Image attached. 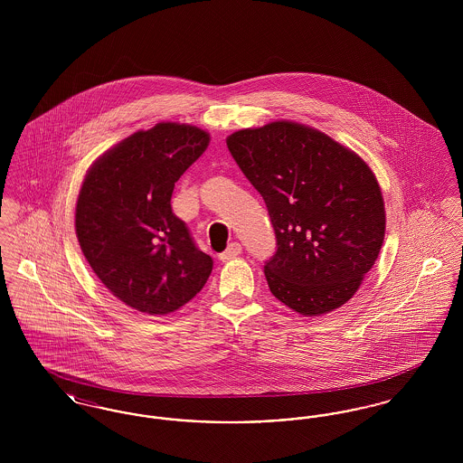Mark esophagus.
Segmentation results:
<instances>
[{"mask_svg": "<svg viewBox=\"0 0 463 463\" xmlns=\"http://www.w3.org/2000/svg\"><path fill=\"white\" fill-rule=\"evenodd\" d=\"M241 251L242 248L240 242H231V244L227 246V250L222 251L221 255H219V259H221L222 262H225V260L236 259L238 255H241Z\"/></svg>", "mask_w": 463, "mask_h": 463, "instance_id": "1", "label": "esophagus"}]
</instances>
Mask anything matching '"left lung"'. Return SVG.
Returning <instances> with one entry per match:
<instances>
[{
    "instance_id": "obj_1",
    "label": "left lung",
    "mask_w": 463,
    "mask_h": 463,
    "mask_svg": "<svg viewBox=\"0 0 463 463\" xmlns=\"http://www.w3.org/2000/svg\"><path fill=\"white\" fill-rule=\"evenodd\" d=\"M227 147L274 229L276 251L264 265L272 295L304 316L344 306L385 234L372 170L328 135L289 121L232 133Z\"/></svg>"
}]
</instances>
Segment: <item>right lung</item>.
Instances as JSON below:
<instances>
[{
	"instance_id": "add662e5",
	"label": "right lung",
	"mask_w": 463,
	"mask_h": 463,
	"mask_svg": "<svg viewBox=\"0 0 463 463\" xmlns=\"http://www.w3.org/2000/svg\"><path fill=\"white\" fill-rule=\"evenodd\" d=\"M208 142L196 127L157 123L102 156L80 191L83 255L112 295L140 312H174L210 278L212 257L172 210L176 180Z\"/></svg>"
}]
</instances>
